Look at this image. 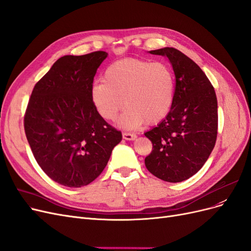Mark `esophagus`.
I'll use <instances>...</instances> for the list:
<instances>
[{
    "mask_svg": "<svg viewBox=\"0 0 251 251\" xmlns=\"http://www.w3.org/2000/svg\"><path fill=\"white\" fill-rule=\"evenodd\" d=\"M123 139L127 140V141H134L136 139V135L134 133L123 132Z\"/></svg>",
    "mask_w": 251,
    "mask_h": 251,
    "instance_id": "esophagus-1",
    "label": "esophagus"
}]
</instances>
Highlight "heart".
Returning <instances> with one entry per match:
<instances>
[{
    "instance_id": "b5f03b06",
    "label": "heart",
    "mask_w": 251,
    "mask_h": 251,
    "mask_svg": "<svg viewBox=\"0 0 251 251\" xmlns=\"http://www.w3.org/2000/svg\"><path fill=\"white\" fill-rule=\"evenodd\" d=\"M174 95L175 76L167 63L136 58L111 63L104 81L95 82L90 92L97 112L110 122L125 105L127 109L119 121L125 129L160 122L171 109Z\"/></svg>"
}]
</instances>
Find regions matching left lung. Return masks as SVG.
I'll return each instance as SVG.
<instances>
[{"label":"left lung","instance_id":"1","mask_svg":"<svg viewBox=\"0 0 251 251\" xmlns=\"http://www.w3.org/2000/svg\"><path fill=\"white\" fill-rule=\"evenodd\" d=\"M149 53L169 59L176 85L169 114L145 133L153 145L145 165L161 180L180 182L199 171L215 147L217 97L203 71L180 51L163 48Z\"/></svg>","mask_w":251,"mask_h":251}]
</instances>
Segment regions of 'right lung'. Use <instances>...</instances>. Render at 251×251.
I'll use <instances>...</instances> for the list:
<instances>
[{"instance_id":"add662e5","label":"right lung","mask_w":251,"mask_h":251,"mask_svg":"<svg viewBox=\"0 0 251 251\" xmlns=\"http://www.w3.org/2000/svg\"><path fill=\"white\" fill-rule=\"evenodd\" d=\"M107 53L66 55L32 91L24 126L43 171L69 188L94 181L106 167L122 133L105 122L91 101L97 70Z\"/></svg>"}]
</instances>
